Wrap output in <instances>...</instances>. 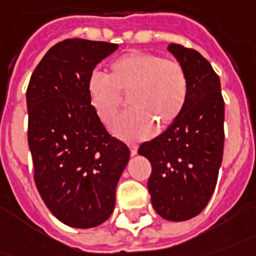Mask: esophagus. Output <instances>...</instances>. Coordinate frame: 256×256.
Returning a JSON list of instances; mask_svg holds the SVG:
<instances>
[{
  "instance_id": "34e87169",
  "label": "esophagus",
  "mask_w": 256,
  "mask_h": 256,
  "mask_svg": "<svg viewBox=\"0 0 256 256\" xmlns=\"http://www.w3.org/2000/svg\"><path fill=\"white\" fill-rule=\"evenodd\" d=\"M128 147H130V154L136 156L137 154V146L136 144H128Z\"/></svg>"
}]
</instances>
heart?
<instances>
[{
    "label": "heart",
    "mask_w": 256,
    "mask_h": 256,
    "mask_svg": "<svg viewBox=\"0 0 256 256\" xmlns=\"http://www.w3.org/2000/svg\"><path fill=\"white\" fill-rule=\"evenodd\" d=\"M88 96L104 124H112L128 96L132 108L114 124V134L124 140L150 137L156 124L168 128L178 119L188 98V76L174 58L147 52H128L110 62L108 76L88 80Z\"/></svg>",
    "instance_id": "obj_1"
}]
</instances>
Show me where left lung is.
Instances as JSON below:
<instances>
[{
	"mask_svg": "<svg viewBox=\"0 0 256 256\" xmlns=\"http://www.w3.org/2000/svg\"><path fill=\"white\" fill-rule=\"evenodd\" d=\"M188 76V98L164 133L142 142L138 154L151 162L152 208L171 222H185L208 206L224 148V99L220 78L194 48L170 44Z\"/></svg>",
	"mask_w": 256,
	"mask_h": 256,
	"instance_id": "8db88e82",
	"label": "left lung"
}]
</instances>
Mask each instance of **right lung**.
Returning <instances> with one entry per match:
<instances>
[{
    "instance_id": "obj_1",
    "label": "right lung",
    "mask_w": 256,
    "mask_h": 256,
    "mask_svg": "<svg viewBox=\"0 0 256 256\" xmlns=\"http://www.w3.org/2000/svg\"><path fill=\"white\" fill-rule=\"evenodd\" d=\"M119 44L66 39L33 71L28 91V142L33 178L48 210L70 227L91 228L109 218L116 185L130 158L95 114L88 80Z\"/></svg>"
}]
</instances>
